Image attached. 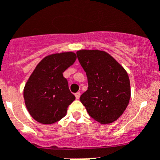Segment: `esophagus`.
Listing matches in <instances>:
<instances>
[{"mask_svg":"<svg viewBox=\"0 0 160 160\" xmlns=\"http://www.w3.org/2000/svg\"><path fill=\"white\" fill-rule=\"evenodd\" d=\"M80 96H81V93H80V92H77V93H75V97H76V99H79Z\"/></svg>","mask_w":160,"mask_h":160,"instance_id":"esophagus-1","label":"esophagus"}]
</instances>
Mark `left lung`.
Here are the masks:
<instances>
[{
	"label": "left lung",
	"instance_id": "left-lung-1",
	"mask_svg": "<svg viewBox=\"0 0 160 160\" xmlns=\"http://www.w3.org/2000/svg\"><path fill=\"white\" fill-rule=\"evenodd\" d=\"M78 61L88 77V88L80 96L89 115L101 123L118 119L130 100L128 75L122 66L105 51L82 50Z\"/></svg>",
	"mask_w": 160,
	"mask_h": 160
}]
</instances>
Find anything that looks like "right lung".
<instances>
[{
	"mask_svg": "<svg viewBox=\"0 0 160 160\" xmlns=\"http://www.w3.org/2000/svg\"><path fill=\"white\" fill-rule=\"evenodd\" d=\"M76 59L72 52L48 55L37 65L28 80L23 90L25 105L38 122L51 124L65 116L75 96L63 72Z\"/></svg>",
	"mask_w": 160,
	"mask_h": 160,
	"instance_id": "add662e5",
	"label": "right lung"
}]
</instances>
